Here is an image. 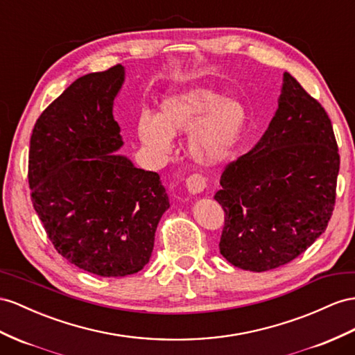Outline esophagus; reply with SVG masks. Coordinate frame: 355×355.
Returning <instances> with one entry per match:
<instances>
[{
	"label": "esophagus",
	"mask_w": 355,
	"mask_h": 355,
	"mask_svg": "<svg viewBox=\"0 0 355 355\" xmlns=\"http://www.w3.org/2000/svg\"><path fill=\"white\" fill-rule=\"evenodd\" d=\"M186 187L192 195H198L205 190L207 180L201 174H192L186 180Z\"/></svg>",
	"instance_id": "34e87169"
}]
</instances>
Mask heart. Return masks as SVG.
<instances>
[{
    "label": "heart",
    "instance_id": "1",
    "mask_svg": "<svg viewBox=\"0 0 355 355\" xmlns=\"http://www.w3.org/2000/svg\"><path fill=\"white\" fill-rule=\"evenodd\" d=\"M248 123V111L237 98H223L217 91L192 85L163 96L156 118L142 115L138 136L153 156L166 157L172 136L189 133V151L201 165L228 160Z\"/></svg>",
    "mask_w": 355,
    "mask_h": 355
}]
</instances>
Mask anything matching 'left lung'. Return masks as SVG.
Segmentation results:
<instances>
[{"label": "left lung", "instance_id": "left-lung-1", "mask_svg": "<svg viewBox=\"0 0 355 355\" xmlns=\"http://www.w3.org/2000/svg\"><path fill=\"white\" fill-rule=\"evenodd\" d=\"M339 165L325 109L285 71L268 129L225 168L214 195L225 211L223 258L261 272L302 255L330 222Z\"/></svg>", "mask_w": 355, "mask_h": 355}]
</instances>
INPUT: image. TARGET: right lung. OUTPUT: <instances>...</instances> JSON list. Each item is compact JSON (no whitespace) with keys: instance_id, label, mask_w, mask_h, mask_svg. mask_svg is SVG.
Here are the masks:
<instances>
[{"instance_id":"obj_1","label":"right lung","mask_w":355,"mask_h":355,"mask_svg":"<svg viewBox=\"0 0 355 355\" xmlns=\"http://www.w3.org/2000/svg\"><path fill=\"white\" fill-rule=\"evenodd\" d=\"M124 67L76 79L35 121L28 183L53 248L71 264L123 277L148 264L169 198L157 172L114 151L123 139L114 100Z\"/></svg>"}]
</instances>
